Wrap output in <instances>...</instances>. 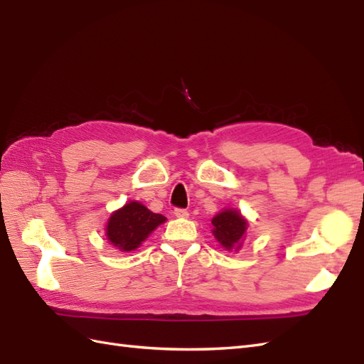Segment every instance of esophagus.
<instances>
[{
    "mask_svg": "<svg viewBox=\"0 0 364 364\" xmlns=\"http://www.w3.org/2000/svg\"><path fill=\"white\" fill-rule=\"evenodd\" d=\"M174 215H176V217H181V218H186L190 214H188V211H186V209H183V208H176V209H174Z\"/></svg>",
    "mask_w": 364,
    "mask_h": 364,
    "instance_id": "obj_1",
    "label": "esophagus"
}]
</instances>
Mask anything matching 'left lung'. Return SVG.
Listing matches in <instances>:
<instances>
[{
    "label": "left lung",
    "instance_id": "obj_1",
    "mask_svg": "<svg viewBox=\"0 0 364 364\" xmlns=\"http://www.w3.org/2000/svg\"><path fill=\"white\" fill-rule=\"evenodd\" d=\"M213 226L214 237L225 249H240L247 226L243 215L234 211V209H226V211L217 214L213 218Z\"/></svg>",
    "mask_w": 364,
    "mask_h": 364
}]
</instances>
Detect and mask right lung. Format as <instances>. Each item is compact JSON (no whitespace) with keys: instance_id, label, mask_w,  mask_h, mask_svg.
Masks as SVG:
<instances>
[{"instance_id":"right-lung-1","label":"right lung","mask_w":364,"mask_h":364,"mask_svg":"<svg viewBox=\"0 0 364 364\" xmlns=\"http://www.w3.org/2000/svg\"><path fill=\"white\" fill-rule=\"evenodd\" d=\"M164 222V215L151 213L138 202H129L109 218L106 237L117 249L130 252L139 247L151 230Z\"/></svg>"}]
</instances>
